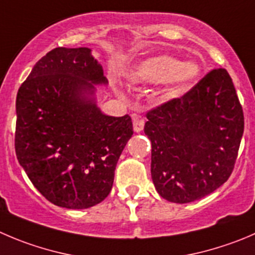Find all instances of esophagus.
<instances>
[{
  "mask_svg": "<svg viewBox=\"0 0 255 255\" xmlns=\"http://www.w3.org/2000/svg\"><path fill=\"white\" fill-rule=\"evenodd\" d=\"M132 125H134V130L136 132H140L144 129L145 125V119L140 115H134L132 116Z\"/></svg>",
  "mask_w": 255,
  "mask_h": 255,
  "instance_id": "obj_1",
  "label": "esophagus"
}]
</instances>
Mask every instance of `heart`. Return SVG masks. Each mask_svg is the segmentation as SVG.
Listing matches in <instances>:
<instances>
[{
    "label": "heart",
    "instance_id": "obj_1",
    "mask_svg": "<svg viewBox=\"0 0 255 255\" xmlns=\"http://www.w3.org/2000/svg\"><path fill=\"white\" fill-rule=\"evenodd\" d=\"M200 67L195 62H181L173 56H156L142 62L137 69V79L150 84L170 81L184 87L198 77Z\"/></svg>",
    "mask_w": 255,
    "mask_h": 255
}]
</instances>
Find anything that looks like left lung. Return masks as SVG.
I'll return each instance as SVG.
<instances>
[{"instance_id": "left-lung-1", "label": "left lung", "mask_w": 255, "mask_h": 255, "mask_svg": "<svg viewBox=\"0 0 255 255\" xmlns=\"http://www.w3.org/2000/svg\"><path fill=\"white\" fill-rule=\"evenodd\" d=\"M151 178L160 196L190 203L232 175L244 131L243 109L225 69L208 72L188 93L146 113Z\"/></svg>"}]
</instances>
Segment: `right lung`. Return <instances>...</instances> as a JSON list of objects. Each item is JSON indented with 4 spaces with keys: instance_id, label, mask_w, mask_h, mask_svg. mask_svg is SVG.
I'll return each instance as SVG.
<instances>
[{
    "instance_id": "right-lung-1",
    "label": "right lung",
    "mask_w": 255,
    "mask_h": 255,
    "mask_svg": "<svg viewBox=\"0 0 255 255\" xmlns=\"http://www.w3.org/2000/svg\"><path fill=\"white\" fill-rule=\"evenodd\" d=\"M87 47H56L33 66L16 99L14 149L36 189L57 207L86 209L109 195L132 136L129 115H104L94 84H106Z\"/></svg>"
}]
</instances>
